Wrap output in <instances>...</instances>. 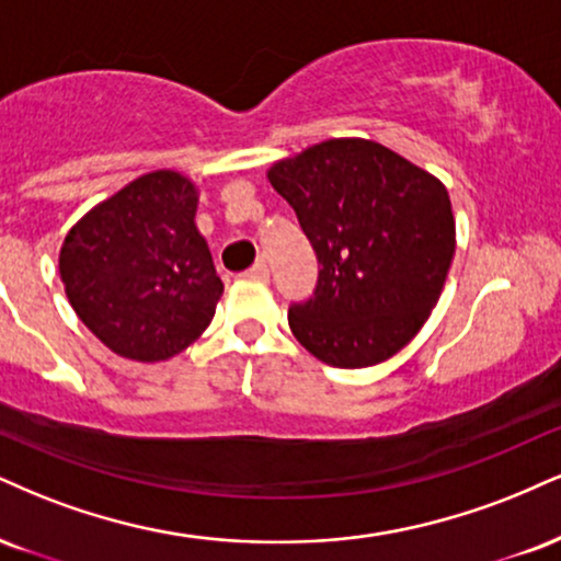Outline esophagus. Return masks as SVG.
Masks as SVG:
<instances>
[{
	"label": "esophagus",
	"mask_w": 561,
	"mask_h": 561,
	"mask_svg": "<svg viewBox=\"0 0 561 561\" xmlns=\"http://www.w3.org/2000/svg\"><path fill=\"white\" fill-rule=\"evenodd\" d=\"M248 276H253V279L266 282V279H268V266H266V261H255L253 266L248 268Z\"/></svg>",
	"instance_id": "34e87169"
}]
</instances>
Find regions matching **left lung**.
<instances>
[{
    "mask_svg": "<svg viewBox=\"0 0 561 561\" xmlns=\"http://www.w3.org/2000/svg\"><path fill=\"white\" fill-rule=\"evenodd\" d=\"M266 178L321 266L313 295L289 306L295 340L334 368L400 353L428 321L455 259L442 180L366 138L323 140Z\"/></svg>",
    "mask_w": 561,
    "mask_h": 561,
    "instance_id": "8db88e82",
    "label": "left lung"
}]
</instances>
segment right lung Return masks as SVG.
<instances>
[{
	"instance_id": "right-lung-1",
	"label": "right lung",
	"mask_w": 561,
	"mask_h": 561,
	"mask_svg": "<svg viewBox=\"0 0 561 561\" xmlns=\"http://www.w3.org/2000/svg\"><path fill=\"white\" fill-rule=\"evenodd\" d=\"M195 208L198 187L159 170L101 201L67 232L59 251L67 300L112 353L167 360L211 323L225 285Z\"/></svg>"
}]
</instances>
